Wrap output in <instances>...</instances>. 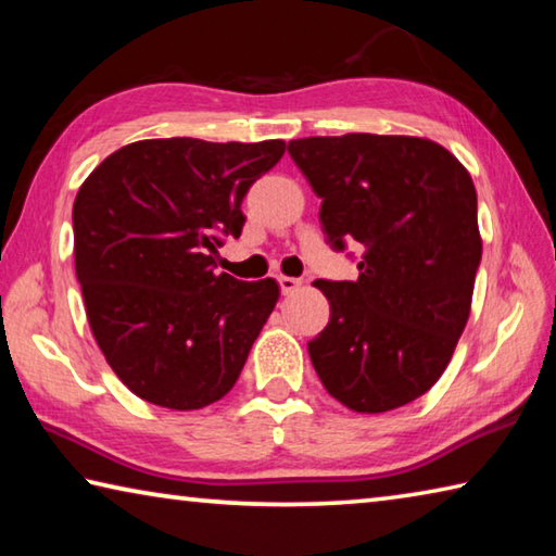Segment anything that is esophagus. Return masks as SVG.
I'll return each mask as SVG.
<instances>
[{"instance_id":"1","label":"esophagus","mask_w":556,"mask_h":556,"mask_svg":"<svg viewBox=\"0 0 556 556\" xmlns=\"http://www.w3.org/2000/svg\"><path fill=\"white\" fill-rule=\"evenodd\" d=\"M299 287H301L299 279H294V277H279V289H281V294H285V296L294 294V291H299Z\"/></svg>"}]
</instances>
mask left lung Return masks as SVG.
<instances>
[{
  "label": "left lung",
  "instance_id": "obj_1",
  "mask_svg": "<svg viewBox=\"0 0 556 556\" xmlns=\"http://www.w3.org/2000/svg\"><path fill=\"white\" fill-rule=\"evenodd\" d=\"M289 154L321 199L331 248H365L355 281H314L331 304L308 341L314 368L348 409H397L431 390L466 328L483 252L476 186L421 137H306Z\"/></svg>",
  "mask_w": 556,
  "mask_h": 556
}]
</instances>
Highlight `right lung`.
Here are the masks:
<instances>
[{
	"label": "right lung",
	"instance_id": "1",
	"mask_svg": "<svg viewBox=\"0 0 556 556\" xmlns=\"http://www.w3.org/2000/svg\"><path fill=\"white\" fill-rule=\"evenodd\" d=\"M281 139H142L110 154L73 203V252L90 331L127 388L178 412L238 382L279 299L275 279L215 271L220 235L240 238L242 199Z\"/></svg>",
	"mask_w": 556,
	"mask_h": 556
}]
</instances>
